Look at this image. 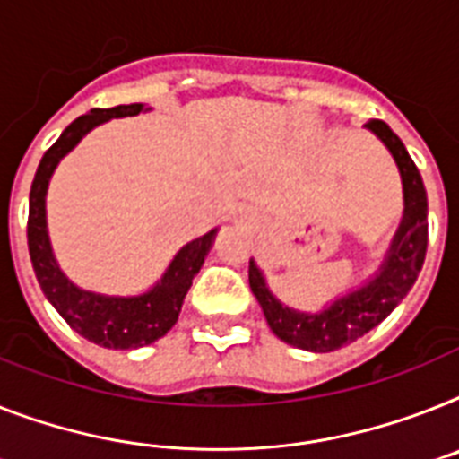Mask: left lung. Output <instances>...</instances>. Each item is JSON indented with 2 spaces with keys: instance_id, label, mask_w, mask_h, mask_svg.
<instances>
[{
  "instance_id": "obj_1",
  "label": "left lung",
  "mask_w": 459,
  "mask_h": 459,
  "mask_svg": "<svg viewBox=\"0 0 459 459\" xmlns=\"http://www.w3.org/2000/svg\"><path fill=\"white\" fill-rule=\"evenodd\" d=\"M366 128L373 131L392 152L394 161L399 166L401 183H403V218L373 279L363 283L361 289L331 302L321 312L309 314L281 305L272 295L257 264L253 260L248 264V283L263 307L272 333L298 350L324 354V351L340 350L344 344L354 342L373 331L375 325L387 319L394 307L406 298L425 264L427 192L422 176L418 166L412 164L411 154L406 152L399 135L394 134L385 121L370 119Z\"/></svg>"
}]
</instances>
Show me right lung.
<instances>
[{"label":"right lung","instance_id":"obj_1","mask_svg":"<svg viewBox=\"0 0 459 459\" xmlns=\"http://www.w3.org/2000/svg\"><path fill=\"white\" fill-rule=\"evenodd\" d=\"M145 112L143 102L134 105H117L109 109H91L82 115L60 134V138L41 157L39 169L34 173L30 189V215H28V248L34 274L41 290L47 295L72 331H77L89 342L108 347V350H135L164 338L176 325L180 307L187 295L192 279L202 270L204 257L213 246L215 230L204 237L185 244L176 257L170 260L169 270L161 281L143 295L119 298V295H100L79 289L60 272L51 251L47 232V189L58 161L77 145L79 140L112 117H134Z\"/></svg>","mask_w":459,"mask_h":459}]
</instances>
